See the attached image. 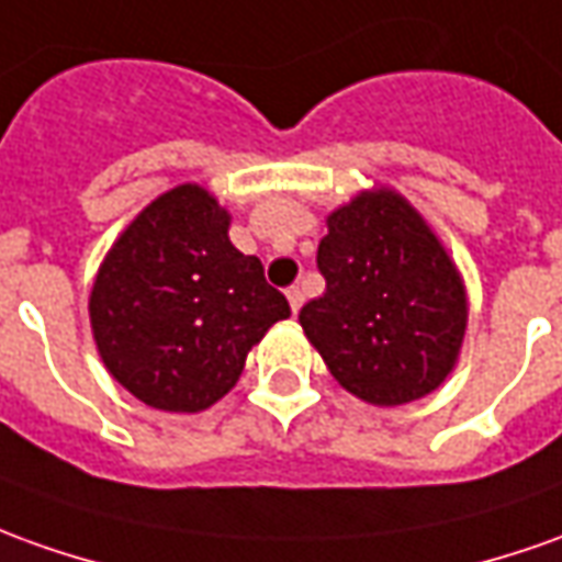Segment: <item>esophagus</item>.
I'll return each instance as SVG.
<instances>
[{"mask_svg": "<svg viewBox=\"0 0 562 562\" xmlns=\"http://www.w3.org/2000/svg\"><path fill=\"white\" fill-rule=\"evenodd\" d=\"M303 290L296 288V284H293V288H288V303H290V312H293V315H296V312H300V305H303Z\"/></svg>", "mask_w": 562, "mask_h": 562, "instance_id": "34e87169", "label": "esophagus"}]
</instances>
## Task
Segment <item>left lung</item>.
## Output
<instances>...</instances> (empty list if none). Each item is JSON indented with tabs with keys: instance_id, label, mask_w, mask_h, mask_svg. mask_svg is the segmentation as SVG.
<instances>
[{
	"instance_id": "8db88e82",
	"label": "left lung",
	"mask_w": 562,
	"mask_h": 562,
	"mask_svg": "<svg viewBox=\"0 0 562 562\" xmlns=\"http://www.w3.org/2000/svg\"><path fill=\"white\" fill-rule=\"evenodd\" d=\"M318 269L327 290L300 324L346 392L401 406L443 385L465 342L468 290L401 192L373 186L330 211Z\"/></svg>"
}]
</instances>
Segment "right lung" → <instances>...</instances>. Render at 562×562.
I'll list each match as a JSON object with an SVG mask.
<instances>
[{"label":"right lung","instance_id":"1","mask_svg":"<svg viewBox=\"0 0 562 562\" xmlns=\"http://www.w3.org/2000/svg\"><path fill=\"white\" fill-rule=\"evenodd\" d=\"M204 186L161 192L112 241L88 296L97 355L146 406L201 413L235 389L247 351L290 318L262 262L229 241Z\"/></svg>","mask_w":562,"mask_h":562}]
</instances>
